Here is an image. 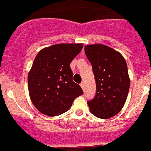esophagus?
I'll list each match as a JSON object with an SVG mask.
<instances>
[{
  "label": "esophagus",
  "instance_id": "obj_1",
  "mask_svg": "<svg viewBox=\"0 0 151 151\" xmlns=\"http://www.w3.org/2000/svg\"><path fill=\"white\" fill-rule=\"evenodd\" d=\"M80 86H81V87L82 88V89H84V83H83V82H82V83H81V84H80Z\"/></svg>",
  "mask_w": 151,
  "mask_h": 151
}]
</instances>
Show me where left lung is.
Returning <instances> with one entry per match:
<instances>
[{
	"instance_id": "8db88e82",
	"label": "left lung",
	"mask_w": 151,
	"mask_h": 151,
	"mask_svg": "<svg viewBox=\"0 0 151 151\" xmlns=\"http://www.w3.org/2000/svg\"><path fill=\"white\" fill-rule=\"evenodd\" d=\"M84 50L96 81L95 98L87 102L89 111L99 118H111L121 111L128 96L130 78L126 60L103 44L87 45Z\"/></svg>"
}]
</instances>
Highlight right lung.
Instances as JSON below:
<instances>
[{
	"instance_id": "right-lung-1",
	"label": "right lung",
	"mask_w": 151,
	"mask_h": 151,
	"mask_svg": "<svg viewBox=\"0 0 151 151\" xmlns=\"http://www.w3.org/2000/svg\"><path fill=\"white\" fill-rule=\"evenodd\" d=\"M82 48V43H61L42 49L36 56L28 75V92L32 104L43 114L60 115L83 95L73 81L70 67Z\"/></svg>"
}]
</instances>
